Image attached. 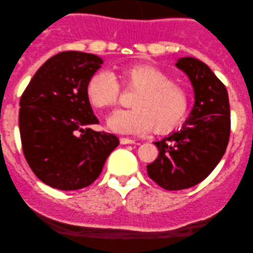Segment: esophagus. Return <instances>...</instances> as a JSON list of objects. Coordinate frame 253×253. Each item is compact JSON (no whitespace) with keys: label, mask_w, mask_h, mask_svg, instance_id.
I'll use <instances>...</instances> for the list:
<instances>
[{"label":"esophagus","mask_w":253,"mask_h":253,"mask_svg":"<svg viewBox=\"0 0 253 253\" xmlns=\"http://www.w3.org/2000/svg\"><path fill=\"white\" fill-rule=\"evenodd\" d=\"M120 143L121 144H134V141L131 138H127V137H121L120 138Z\"/></svg>","instance_id":"obj_1"}]
</instances>
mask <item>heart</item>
I'll return each instance as SVG.
<instances>
[{
	"mask_svg": "<svg viewBox=\"0 0 253 253\" xmlns=\"http://www.w3.org/2000/svg\"><path fill=\"white\" fill-rule=\"evenodd\" d=\"M122 83L138 93L132 100L131 110L114 112L108 120L115 132L142 134L154 129L157 133H168L185 119L190 106L188 91L159 67L138 63L122 71ZM88 100L96 109L116 105L120 96V84L109 71L94 73L86 83Z\"/></svg>",
	"mask_w": 253,
	"mask_h": 253,
	"instance_id": "obj_1",
	"label": "heart"
}]
</instances>
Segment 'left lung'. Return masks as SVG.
Wrapping results in <instances>:
<instances>
[{
  "label": "left lung",
  "mask_w": 253,
  "mask_h": 253,
  "mask_svg": "<svg viewBox=\"0 0 253 253\" xmlns=\"http://www.w3.org/2000/svg\"><path fill=\"white\" fill-rule=\"evenodd\" d=\"M176 67L192 83L195 105L180 131L154 143L159 155L147 165L148 176L168 191L192 187L205 180L223 158L230 137L225 85L197 58H178Z\"/></svg>",
  "instance_id": "left-lung-1"
}]
</instances>
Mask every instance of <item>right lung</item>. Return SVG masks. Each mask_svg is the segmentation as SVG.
Listing matches in <instances>:
<instances>
[{
	"instance_id": "1",
	"label": "right lung",
	"mask_w": 253,
	"mask_h": 253,
	"mask_svg": "<svg viewBox=\"0 0 253 253\" xmlns=\"http://www.w3.org/2000/svg\"><path fill=\"white\" fill-rule=\"evenodd\" d=\"M101 63L93 53H57L37 71L20 98L25 160L40 181L57 190L91 185L120 144L115 134L88 128L99 121L86 96V83Z\"/></svg>"
}]
</instances>
